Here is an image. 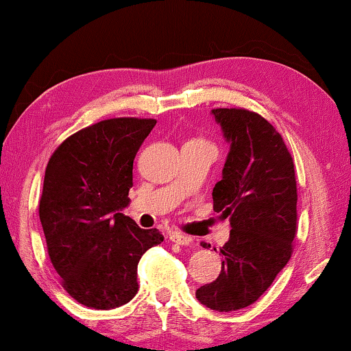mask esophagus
I'll return each mask as SVG.
<instances>
[{"instance_id": "1", "label": "esophagus", "mask_w": 351, "mask_h": 351, "mask_svg": "<svg viewBox=\"0 0 351 351\" xmlns=\"http://www.w3.org/2000/svg\"><path fill=\"white\" fill-rule=\"evenodd\" d=\"M169 239H171L172 243H176V244H180V246H190V244L193 243V239H191L190 237H185V234H182V233H177V232L171 233V234H169Z\"/></svg>"}]
</instances>
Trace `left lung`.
I'll list each match as a JSON object with an SVG mask.
<instances>
[{
  "label": "left lung",
  "mask_w": 351,
  "mask_h": 351,
  "mask_svg": "<svg viewBox=\"0 0 351 351\" xmlns=\"http://www.w3.org/2000/svg\"><path fill=\"white\" fill-rule=\"evenodd\" d=\"M210 113L230 145L222 180L213 190L214 210L232 230L220 247L222 271L196 291V299L210 310L234 311L254 304L289 262L297 230L295 172L280 132L261 114L244 108Z\"/></svg>",
  "instance_id": "left-lung-1"
}]
</instances>
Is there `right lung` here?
I'll list each match as a JSON object with an SVG mask.
<instances>
[{
	"instance_id": "add662e5",
	"label": "right lung",
	"mask_w": 351,
	"mask_h": 351,
	"mask_svg": "<svg viewBox=\"0 0 351 351\" xmlns=\"http://www.w3.org/2000/svg\"><path fill=\"white\" fill-rule=\"evenodd\" d=\"M155 119L113 118L81 129L47 162L40 220L65 291L89 308L112 310L137 294V265L160 244L128 208L132 166Z\"/></svg>"
}]
</instances>
